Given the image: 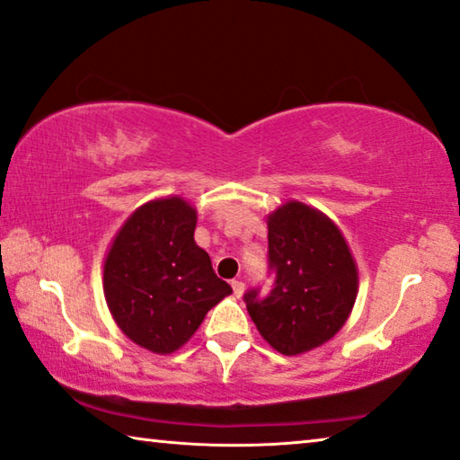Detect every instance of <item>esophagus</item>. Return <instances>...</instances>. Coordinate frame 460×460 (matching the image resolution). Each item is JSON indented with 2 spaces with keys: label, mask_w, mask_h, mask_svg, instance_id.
<instances>
[{
  "label": "esophagus",
  "mask_w": 460,
  "mask_h": 460,
  "mask_svg": "<svg viewBox=\"0 0 460 460\" xmlns=\"http://www.w3.org/2000/svg\"><path fill=\"white\" fill-rule=\"evenodd\" d=\"M232 289H234L236 296H243V292H244V281L232 279Z\"/></svg>",
  "instance_id": "obj_1"
}]
</instances>
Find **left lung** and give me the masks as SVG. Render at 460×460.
<instances>
[{
    "mask_svg": "<svg viewBox=\"0 0 460 460\" xmlns=\"http://www.w3.org/2000/svg\"><path fill=\"white\" fill-rule=\"evenodd\" d=\"M267 265L273 288H252L244 304L271 348L298 356L329 341L353 308L358 270L337 226L321 211L289 201L270 216Z\"/></svg>",
    "mask_w": 460,
    "mask_h": 460,
    "instance_id": "left-lung-1",
    "label": "left lung"
}]
</instances>
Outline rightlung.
<instances>
[{
    "instance_id": "1",
    "label": "right lung",
    "mask_w": 460,
    "mask_h": 460,
    "mask_svg": "<svg viewBox=\"0 0 460 460\" xmlns=\"http://www.w3.org/2000/svg\"><path fill=\"white\" fill-rule=\"evenodd\" d=\"M195 209L181 197L141 206L104 261V296L123 333L141 348L171 353L199 329L232 288L195 244Z\"/></svg>"
}]
</instances>
